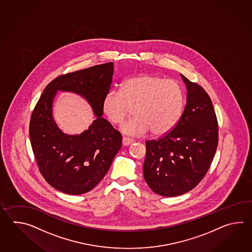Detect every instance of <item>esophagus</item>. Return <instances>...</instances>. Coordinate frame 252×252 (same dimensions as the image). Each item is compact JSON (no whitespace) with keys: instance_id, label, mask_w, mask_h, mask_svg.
Segmentation results:
<instances>
[{"instance_id":"1","label":"esophagus","mask_w":252,"mask_h":252,"mask_svg":"<svg viewBox=\"0 0 252 252\" xmlns=\"http://www.w3.org/2000/svg\"><path fill=\"white\" fill-rule=\"evenodd\" d=\"M133 141V139L128 138V137H124L123 138V144H124V146H128V145L131 144Z\"/></svg>"}]
</instances>
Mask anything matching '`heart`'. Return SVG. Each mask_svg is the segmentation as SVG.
<instances>
[{"label":"heart","instance_id":"obj_1","mask_svg":"<svg viewBox=\"0 0 252 252\" xmlns=\"http://www.w3.org/2000/svg\"><path fill=\"white\" fill-rule=\"evenodd\" d=\"M185 93L177 81L142 75L125 81L121 90H111L102 99V111L112 124H121L134 107L135 116L124 123V134L155 136L168 133L182 115Z\"/></svg>","mask_w":252,"mask_h":252}]
</instances>
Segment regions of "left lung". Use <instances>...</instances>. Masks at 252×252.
<instances>
[{
  "instance_id": "1",
  "label": "left lung",
  "mask_w": 252,
  "mask_h": 252,
  "mask_svg": "<svg viewBox=\"0 0 252 252\" xmlns=\"http://www.w3.org/2000/svg\"><path fill=\"white\" fill-rule=\"evenodd\" d=\"M187 105L176 126L146 141L145 181L163 196H177L195 188L209 169L218 146V122L208 94L181 75Z\"/></svg>"
}]
</instances>
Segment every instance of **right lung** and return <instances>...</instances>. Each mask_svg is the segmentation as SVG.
Instances as JSON below:
<instances>
[{
	"instance_id": "obj_1",
	"label": "right lung",
	"mask_w": 252,
	"mask_h": 252,
	"mask_svg": "<svg viewBox=\"0 0 252 252\" xmlns=\"http://www.w3.org/2000/svg\"><path fill=\"white\" fill-rule=\"evenodd\" d=\"M113 63L59 75L38 99L30 122V138L38 170L60 192L82 194L91 191L106 175L122 147V134L102 118V102L110 91ZM58 91H73L86 97L97 119L80 135H65L52 116Z\"/></svg>"
}]
</instances>
